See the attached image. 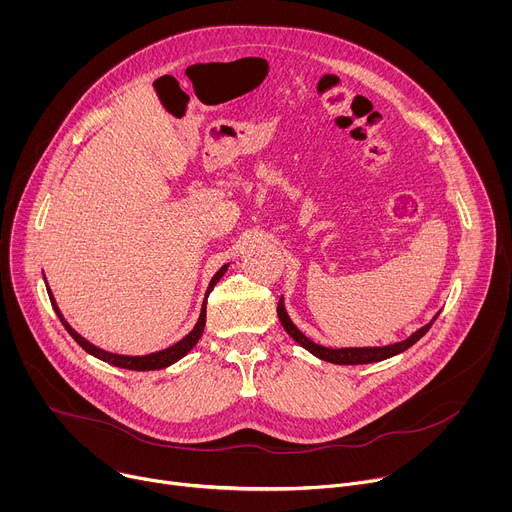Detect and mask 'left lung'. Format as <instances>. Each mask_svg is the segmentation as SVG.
<instances>
[{
	"label": "left lung",
	"mask_w": 512,
	"mask_h": 512,
	"mask_svg": "<svg viewBox=\"0 0 512 512\" xmlns=\"http://www.w3.org/2000/svg\"><path fill=\"white\" fill-rule=\"evenodd\" d=\"M277 316H279V322L281 326L285 328V332L294 338L300 346H304L306 350H310L314 356L326 360V362H334V364H369V362H379V360H385V358H391L403 350H407L409 346H413L429 328L431 324L435 322V318L425 324L423 328H419L417 332H413L407 340L403 342H395V344H389V346H373V348H326V346H320L316 342H312L306 334H302L296 324L289 320L287 312H285V306H283V298H279V304H277Z\"/></svg>",
	"instance_id": "1"
}]
</instances>
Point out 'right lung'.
<instances>
[{"label":"right lung","instance_id":"obj_1","mask_svg":"<svg viewBox=\"0 0 512 512\" xmlns=\"http://www.w3.org/2000/svg\"><path fill=\"white\" fill-rule=\"evenodd\" d=\"M227 267H229V265H223L221 269H218V271L214 273V277L210 279L208 289H206V298H208V294L212 291V287L216 285V281L225 275ZM46 289H48V296H50L52 308H54L56 316L60 318L62 326L66 328V332H68L72 338L77 340V344H79V346H83V350H87V352H89V354H93L95 358L105 360V362H109V364H113V367H119V369H129V371H158V369H166V367H170V364H174L176 360H180L182 356H186V354L194 348V344L200 340V336H202V332H204V324H206V298H204V302H202V310H200V318H198L196 326H194V328H192V332H188L180 342H176V344H172V346H168V348H164V350H160V352L143 354V356L113 354V352H107V350H103V348H99V346L91 344V342H89V340H85L81 334H77L75 330H72V328H70V324L62 318V314H60V310H58V306H56V302H54V298H52V291H50V287H46Z\"/></svg>","mask_w":512,"mask_h":512}]
</instances>
